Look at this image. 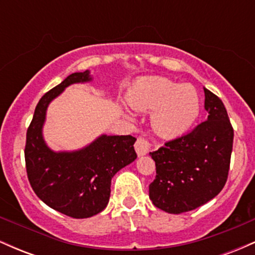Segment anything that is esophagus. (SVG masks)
<instances>
[{"label": "esophagus", "instance_id": "obj_1", "mask_svg": "<svg viewBox=\"0 0 255 255\" xmlns=\"http://www.w3.org/2000/svg\"><path fill=\"white\" fill-rule=\"evenodd\" d=\"M134 147H135L137 156H144V154L148 153V151H150L151 144L147 139H145V137L142 136H139L136 139Z\"/></svg>", "mask_w": 255, "mask_h": 255}]
</instances>
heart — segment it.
Wrapping results in <instances>:
<instances>
[{"label": "heart", "instance_id": "heart-1", "mask_svg": "<svg viewBox=\"0 0 255 255\" xmlns=\"http://www.w3.org/2000/svg\"><path fill=\"white\" fill-rule=\"evenodd\" d=\"M133 109L151 111L154 130L166 137L186 133L198 119L200 102L191 85H178L162 77L140 79L127 96Z\"/></svg>", "mask_w": 255, "mask_h": 255}]
</instances>
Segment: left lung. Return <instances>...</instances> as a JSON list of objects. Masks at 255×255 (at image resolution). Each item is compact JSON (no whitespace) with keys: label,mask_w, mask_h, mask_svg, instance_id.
I'll return each instance as SVG.
<instances>
[{"label":"left lung","mask_w":255,"mask_h":255,"mask_svg":"<svg viewBox=\"0 0 255 255\" xmlns=\"http://www.w3.org/2000/svg\"><path fill=\"white\" fill-rule=\"evenodd\" d=\"M204 92L206 121L150 153L156 177L148 195L154 206L168 213L178 215L206 204L228 180L233 126L221 98L207 89Z\"/></svg>","instance_id":"8db88e82"}]
</instances>
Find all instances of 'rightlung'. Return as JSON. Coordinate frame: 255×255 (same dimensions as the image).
Returning <instances> with one entry per match:
<instances>
[{"label":"right lung","mask_w":255,"mask_h":255,"mask_svg":"<svg viewBox=\"0 0 255 255\" xmlns=\"http://www.w3.org/2000/svg\"><path fill=\"white\" fill-rule=\"evenodd\" d=\"M91 80L89 71L73 73L38 102L26 133L25 163L37 197L51 209L73 218L102 212L110 198L111 178L136 158L135 137L102 135L75 152H52L44 142L42 126L48 104L71 84Z\"/></svg>","instance_id":"1"}]
</instances>
